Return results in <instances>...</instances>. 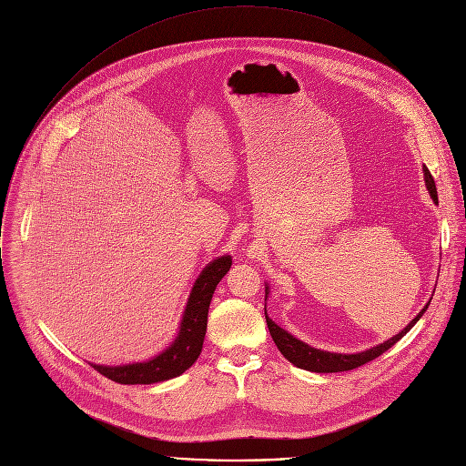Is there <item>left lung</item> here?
Masks as SVG:
<instances>
[{
  "label": "left lung",
  "instance_id": "8db88e82",
  "mask_svg": "<svg viewBox=\"0 0 466 466\" xmlns=\"http://www.w3.org/2000/svg\"><path fill=\"white\" fill-rule=\"evenodd\" d=\"M424 177H426V186L430 189V195L433 201L437 203V187H435V180L430 173V169L424 166ZM269 289V288H268ZM430 304H426V308H422V311L400 331V334H396L394 338L387 339L385 343L378 345V347H372L365 352H360V354H334V352H324V350H317V349H311L308 347L306 343L295 339L291 334H288L286 329H282L279 324H275L268 313H265V320H268V328L271 331V338L273 341L277 343L279 350L282 352V356L291 361L295 367L299 369H306V370H311V372H343V370H352V369H358L372 360H376L378 356H381L385 350H389L394 343L400 341L408 331L417 324V320L424 315V311L428 309Z\"/></svg>",
  "mask_w": 466,
  "mask_h": 466
}]
</instances>
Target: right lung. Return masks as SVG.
Here are the masks:
<instances>
[{
	"instance_id": "add662e5",
	"label": "right lung",
	"mask_w": 466,
	"mask_h": 466,
	"mask_svg": "<svg viewBox=\"0 0 466 466\" xmlns=\"http://www.w3.org/2000/svg\"><path fill=\"white\" fill-rule=\"evenodd\" d=\"M232 265L230 256H221L214 259L208 268L197 279L189 300L180 322L178 336L175 343L166 349L157 358L146 363H130L123 367H103L92 365L99 374L108 380L123 385L135 383H157L164 380H171L187 370L203 350V341L207 334L208 322V308L212 295L221 282V279L228 273Z\"/></svg>"
}]
</instances>
